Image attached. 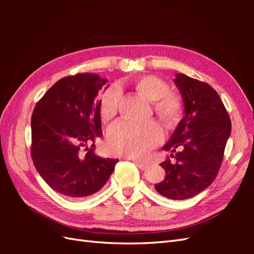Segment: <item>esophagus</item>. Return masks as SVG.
<instances>
[{"mask_svg": "<svg viewBox=\"0 0 254 254\" xmlns=\"http://www.w3.org/2000/svg\"><path fill=\"white\" fill-rule=\"evenodd\" d=\"M133 163L135 164L139 169L141 170H144V169H146L147 168V164L146 163H143V161H139V160H135V159H133Z\"/></svg>", "mask_w": 254, "mask_h": 254, "instance_id": "obj_1", "label": "esophagus"}]
</instances>
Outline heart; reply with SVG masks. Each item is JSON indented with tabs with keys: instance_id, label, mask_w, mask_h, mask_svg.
<instances>
[{
	"instance_id": "heart-1",
	"label": "heart",
	"mask_w": 254,
	"mask_h": 254,
	"mask_svg": "<svg viewBox=\"0 0 254 254\" xmlns=\"http://www.w3.org/2000/svg\"><path fill=\"white\" fill-rule=\"evenodd\" d=\"M131 86L137 94L153 101L156 115L167 126H175L183 116V101L179 95L169 93V85L155 75H142L134 78ZM121 93L117 86L108 88L99 99V113L105 122L112 121L118 113ZM164 132L158 123L121 122L107 134L106 146L109 153L130 158H142L159 145Z\"/></svg>"
}]
</instances>
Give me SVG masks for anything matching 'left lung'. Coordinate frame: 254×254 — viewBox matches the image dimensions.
Listing matches in <instances>:
<instances>
[{
  "label": "left lung",
  "instance_id": "8db88e82",
  "mask_svg": "<svg viewBox=\"0 0 254 254\" xmlns=\"http://www.w3.org/2000/svg\"><path fill=\"white\" fill-rule=\"evenodd\" d=\"M185 117L178 124L164 150L172 153L160 164L165 180L155 186L159 194L171 199H186L212 185L223 163L224 152L231 132L228 112L212 86L177 74Z\"/></svg>",
  "mask_w": 254,
  "mask_h": 254
}]
</instances>
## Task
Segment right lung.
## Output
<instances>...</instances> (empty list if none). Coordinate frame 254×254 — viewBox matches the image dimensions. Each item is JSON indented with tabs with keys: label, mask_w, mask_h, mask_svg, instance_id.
I'll list each match as a JSON object with an SVG mask.
<instances>
[{
	"label": "right lung",
	"mask_w": 254,
	"mask_h": 254,
	"mask_svg": "<svg viewBox=\"0 0 254 254\" xmlns=\"http://www.w3.org/2000/svg\"><path fill=\"white\" fill-rule=\"evenodd\" d=\"M107 78L93 73L66 76L37 102L31 116V158L48 186L62 195H91L106 185L118 159L98 157L102 135L99 100Z\"/></svg>",
	"instance_id": "1"
}]
</instances>
